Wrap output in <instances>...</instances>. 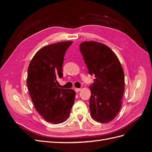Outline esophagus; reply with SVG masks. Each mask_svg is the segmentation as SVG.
I'll list each match as a JSON object with an SVG mask.
<instances>
[{
	"label": "esophagus",
	"instance_id": "esophagus-1",
	"mask_svg": "<svg viewBox=\"0 0 152 152\" xmlns=\"http://www.w3.org/2000/svg\"><path fill=\"white\" fill-rule=\"evenodd\" d=\"M80 91H81L80 88H75V91L76 93H78V92H79Z\"/></svg>",
	"mask_w": 152,
	"mask_h": 152
}]
</instances>
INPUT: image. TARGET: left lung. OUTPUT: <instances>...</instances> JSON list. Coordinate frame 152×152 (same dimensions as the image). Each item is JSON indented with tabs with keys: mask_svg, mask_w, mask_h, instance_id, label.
Wrapping results in <instances>:
<instances>
[{
	"mask_svg": "<svg viewBox=\"0 0 152 152\" xmlns=\"http://www.w3.org/2000/svg\"><path fill=\"white\" fill-rule=\"evenodd\" d=\"M80 50L89 74L95 77L89 86L91 117L101 123L109 122L122 107L125 82L121 64L113 50L101 42L85 41Z\"/></svg>",
	"mask_w": 152,
	"mask_h": 152,
	"instance_id": "obj_1",
	"label": "left lung"
}]
</instances>
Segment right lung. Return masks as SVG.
<instances>
[{
  "mask_svg": "<svg viewBox=\"0 0 152 152\" xmlns=\"http://www.w3.org/2000/svg\"><path fill=\"white\" fill-rule=\"evenodd\" d=\"M72 41L50 44L39 49L29 64L27 86L35 108L45 121L58 124L66 121L74 103L73 89L61 88L64 56Z\"/></svg>",
  "mask_w": 152,
  "mask_h": 152,
  "instance_id": "add662e5",
  "label": "right lung"
}]
</instances>
